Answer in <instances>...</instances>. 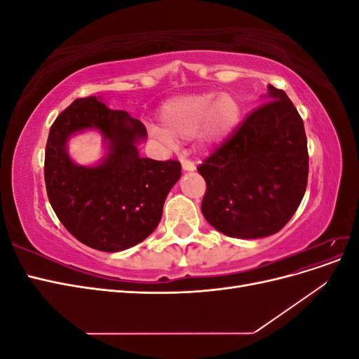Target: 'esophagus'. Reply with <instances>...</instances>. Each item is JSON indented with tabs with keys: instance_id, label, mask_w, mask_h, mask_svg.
I'll list each match as a JSON object with an SVG mask.
<instances>
[{
	"instance_id": "1",
	"label": "esophagus",
	"mask_w": 359,
	"mask_h": 359,
	"mask_svg": "<svg viewBox=\"0 0 359 359\" xmlns=\"http://www.w3.org/2000/svg\"><path fill=\"white\" fill-rule=\"evenodd\" d=\"M181 166H182L184 172H193L194 169H196V166H194V163L190 161V160H181Z\"/></svg>"
}]
</instances>
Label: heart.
<instances>
[{
    "mask_svg": "<svg viewBox=\"0 0 359 359\" xmlns=\"http://www.w3.org/2000/svg\"><path fill=\"white\" fill-rule=\"evenodd\" d=\"M241 107L231 94H191L173 99L163 106L160 126L151 127L161 144L175 147L196 137L203 154L214 153L229 139L240 124Z\"/></svg>",
    "mask_w": 359,
    "mask_h": 359,
    "instance_id": "heart-1",
    "label": "heart"
}]
</instances>
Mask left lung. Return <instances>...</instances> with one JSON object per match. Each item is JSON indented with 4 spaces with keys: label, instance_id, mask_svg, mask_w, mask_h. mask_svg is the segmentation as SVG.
<instances>
[{
    "label": "left lung",
    "instance_id": "left-lung-1",
    "mask_svg": "<svg viewBox=\"0 0 359 359\" xmlns=\"http://www.w3.org/2000/svg\"><path fill=\"white\" fill-rule=\"evenodd\" d=\"M264 99L268 103L198 168L206 182V222L241 240L277 233L307 189V137L297 107L273 85Z\"/></svg>",
    "mask_w": 359,
    "mask_h": 359
}]
</instances>
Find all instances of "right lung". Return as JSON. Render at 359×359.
Masks as SVG:
<instances>
[{
	"label": "right lung",
	"mask_w": 359,
	"mask_h": 359,
	"mask_svg": "<svg viewBox=\"0 0 359 359\" xmlns=\"http://www.w3.org/2000/svg\"><path fill=\"white\" fill-rule=\"evenodd\" d=\"M97 131L105 153L93 165H78L68 153L76 134ZM147 128L102 97L76 99L49 130L45 153L48 198L64 227L82 244L115 253L154 232L170 189L181 178L175 160L140 157Z\"/></svg>",
	"instance_id": "right-lung-1"
}]
</instances>
